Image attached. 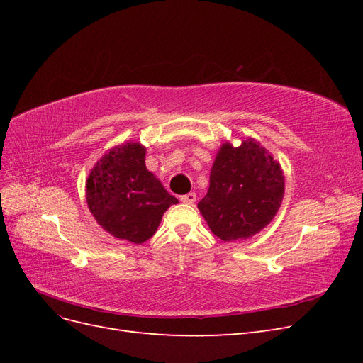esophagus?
<instances>
[{
	"label": "esophagus",
	"instance_id": "34e87169",
	"mask_svg": "<svg viewBox=\"0 0 363 363\" xmlns=\"http://www.w3.org/2000/svg\"><path fill=\"white\" fill-rule=\"evenodd\" d=\"M195 200H196V195L194 192H189V194L180 196V201L184 204H194Z\"/></svg>",
	"mask_w": 363,
	"mask_h": 363
}]
</instances>
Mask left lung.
Listing matches in <instances>:
<instances>
[{
    "label": "left lung",
    "mask_w": 363,
    "mask_h": 363,
    "mask_svg": "<svg viewBox=\"0 0 363 363\" xmlns=\"http://www.w3.org/2000/svg\"><path fill=\"white\" fill-rule=\"evenodd\" d=\"M208 182L199 211L212 233L224 242L262 232L279 212L284 195L280 163L252 138L240 140L238 147L224 142Z\"/></svg>",
    "instance_id": "obj_1"
}]
</instances>
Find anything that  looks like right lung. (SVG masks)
Segmentation results:
<instances>
[{
	"mask_svg": "<svg viewBox=\"0 0 363 363\" xmlns=\"http://www.w3.org/2000/svg\"><path fill=\"white\" fill-rule=\"evenodd\" d=\"M147 148L123 142L106 151L86 180L87 207L101 228L113 238L142 244L179 200L145 167Z\"/></svg>",
	"mask_w": 363,
	"mask_h": 363,
	"instance_id": "add662e5",
	"label": "right lung"
}]
</instances>
